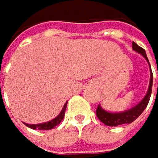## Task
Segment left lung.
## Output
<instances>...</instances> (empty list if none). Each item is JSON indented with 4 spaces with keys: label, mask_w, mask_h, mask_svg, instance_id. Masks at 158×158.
<instances>
[{
    "label": "left lung",
    "mask_w": 158,
    "mask_h": 158,
    "mask_svg": "<svg viewBox=\"0 0 158 158\" xmlns=\"http://www.w3.org/2000/svg\"><path fill=\"white\" fill-rule=\"evenodd\" d=\"M132 50L135 51L136 52L140 53L141 56H144V58L147 60V62L149 63L150 66V73H151V77H150V83H149V87H148V91L145 95V97L137 103L136 106H134L133 107L125 110V111H120V112H110L107 111L106 109H103L101 105L98 106L97 108V117L99 118V120L101 122H102L106 126H109V127H117L120 125H125V124H131L133 121H135L141 114L142 112L145 110V108L147 107L151 95H152V73L151 70V65L149 59L147 57L146 52H145L144 49H142L141 47H139L137 44L132 42ZM158 73V70H157Z\"/></svg>",
    "instance_id": "left-lung-1"
}]
</instances>
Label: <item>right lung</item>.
I'll return each instance as SVG.
<instances>
[{
  "instance_id": "add662e5",
  "label": "right lung",
  "mask_w": 158,
  "mask_h": 158,
  "mask_svg": "<svg viewBox=\"0 0 158 158\" xmlns=\"http://www.w3.org/2000/svg\"><path fill=\"white\" fill-rule=\"evenodd\" d=\"M66 106H67V102L64 105V106L62 107V110H61L60 113L56 118H53L52 120H51V121H49V122H45V123H41V124H35V125H31V124H27V123H24V124L27 127L32 128V130H40V131H49V130H52V128H53L56 126L59 125L60 122L62 121V119L64 118Z\"/></svg>"
}]
</instances>
